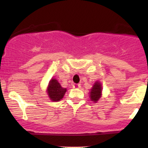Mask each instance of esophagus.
I'll return each mask as SVG.
<instances>
[{"mask_svg":"<svg viewBox=\"0 0 148 148\" xmlns=\"http://www.w3.org/2000/svg\"><path fill=\"white\" fill-rule=\"evenodd\" d=\"M72 86H73V88H81V85H80V84H74L72 85Z\"/></svg>","mask_w":148,"mask_h":148,"instance_id":"obj_1","label":"esophagus"}]
</instances>
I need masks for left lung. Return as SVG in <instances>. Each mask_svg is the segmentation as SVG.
<instances>
[{
	"instance_id": "obj_1",
	"label": "left lung",
	"mask_w": 148,
	"mask_h": 148,
	"mask_svg": "<svg viewBox=\"0 0 148 148\" xmlns=\"http://www.w3.org/2000/svg\"><path fill=\"white\" fill-rule=\"evenodd\" d=\"M90 99L93 102L97 103L102 95V85L99 81H95L90 91Z\"/></svg>"
}]
</instances>
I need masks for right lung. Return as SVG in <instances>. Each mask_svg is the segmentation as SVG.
Listing matches in <instances>:
<instances>
[{
    "instance_id": "add662e5",
    "label": "right lung",
    "mask_w": 148,
    "mask_h": 148,
    "mask_svg": "<svg viewBox=\"0 0 148 148\" xmlns=\"http://www.w3.org/2000/svg\"><path fill=\"white\" fill-rule=\"evenodd\" d=\"M67 92V88H64L61 86L60 83L55 78H51L49 81L47 86V93L49 99L52 101H59L63 98Z\"/></svg>"
}]
</instances>
